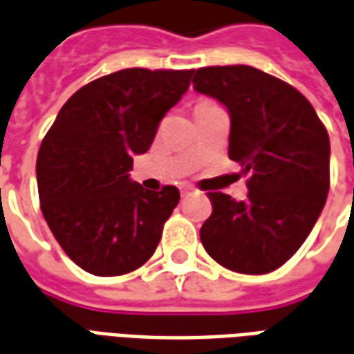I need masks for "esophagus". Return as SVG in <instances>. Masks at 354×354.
Returning <instances> with one entry per match:
<instances>
[{
    "label": "esophagus",
    "mask_w": 354,
    "mask_h": 354,
    "mask_svg": "<svg viewBox=\"0 0 354 354\" xmlns=\"http://www.w3.org/2000/svg\"><path fill=\"white\" fill-rule=\"evenodd\" d=\"M192 192H193L192 187H189V185H185V187H182V197H187Z\"/></svg>",
    "instance_id": "obj_1"
}]
</instances>
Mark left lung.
Here are the masks:
<instances>
[{"label": "left lung", "mask_w": 354, "mask_h": 354, "mask_svg": "<svg viewBox=\"0 0 354 354\" xmlns=\"http://www.w3.org/2000/svg\"><path fill=\"white\" fill-rule=\"evenodd\" d=\"M193 88L231 117L230 159L248 174V199L210 192L201 227L208 256L235 273L279 269L304 245L330 189V138L311 102L252 66L199 68Z\"/></svg>", "instance_id": "obj_1"}]
</instances>
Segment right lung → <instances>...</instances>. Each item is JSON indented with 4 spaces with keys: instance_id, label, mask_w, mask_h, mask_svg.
<instances>
[{
    "instance_id": "obj_1",
    "label": "right lung",
    "mask_w": 354,
    "mask_h": 354,
    "mask_svg": "<svg viewBox=\"0 0 354 354\" xmlns=\"http://www.w3.org/2000/svg\"><path fill=\"white\" fill-rule=\"evenodd\" d=\"M193 72L129 68L98 77L66 102L45 134L35 165L43 218L87 273H131L153 256L180 192L144 189L129 170Z\"/></svg>"
}]
</instances>
